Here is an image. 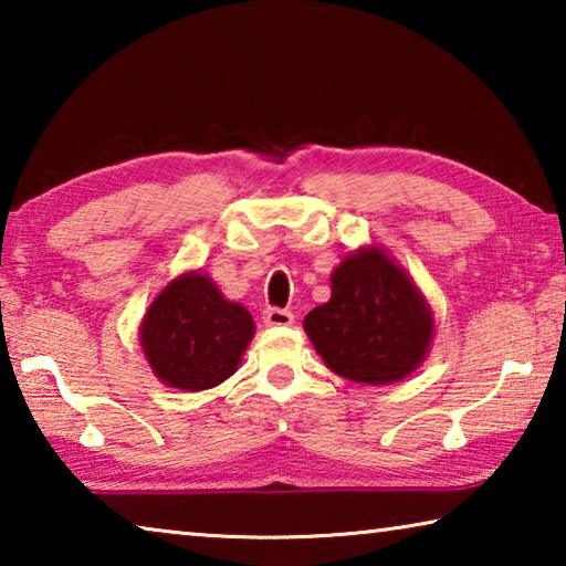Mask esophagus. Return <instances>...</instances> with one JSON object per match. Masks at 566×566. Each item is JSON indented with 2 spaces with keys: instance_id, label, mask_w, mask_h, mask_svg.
<instances>
[{
  "instance_id": "34e87169",
  "label": "esophagus",
  "mask_w": 566,
  "mask_h": 566,
  "mask_svg": "<svg viewBox=\"0 0 566 566\" xmlns=\"http://www.w3.org/2000/svg\"><path fill=\"white\" fill-rule=\"evenodd\" d=\"M262 319L266 327H290L294 322V314L290 310H282V306H266Z\"/></svg>"
}]
</instances>
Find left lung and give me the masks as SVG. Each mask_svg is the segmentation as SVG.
Wrapping results in <instances>:
<instances>
[{"label":"left lung","instance_id":"left-lung-1","mask_svg":"<svg viewBox=\"0 0 566 566\" xmlns=\"http://www.w3.org/2000/svg\"><path fill=\"white\" fill-rule=\"evenodd\" d=\"M304 329L339 377L387 385L419 367L434 322L409 276L369 247L334 270L332 300L306 314Z\"/></svg>","mask_w":566,"mask_h":566}]
</instances>
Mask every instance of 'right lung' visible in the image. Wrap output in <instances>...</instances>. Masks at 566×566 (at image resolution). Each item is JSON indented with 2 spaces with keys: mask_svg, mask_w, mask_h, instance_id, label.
Returning a JSON list of instances; mask_svg holds the SVG:
<instances>
[{
  "mask_svg": "<svg viewBox=\"0 0 566 566\" xmlns=\"http://www.w3.org/2000/svg\"><path fill=\"white\" fill-rule=\"evenodd\" d=\"M254 334L242 304L227 302L212 280L189 272L169 282L142 322V347L169 387L199 391L232 377Z\"/></svg>",
  "mask_w": 566,
  "mask_h": 566,
  "instance_id": "add662e5",
  "label": "right lung"
}]
</instances>
